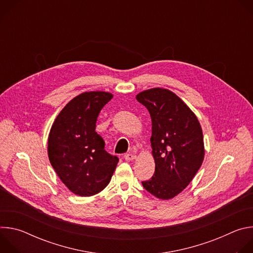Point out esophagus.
Instances as JSON below:
<instances>
[{"instance_id": "34e87169", "label": "esophagus", "mask_w": 253, "mask_h": 253, "mask_svg": "<svg viewBox=\"0 0 253 253\" xmlns=\"http://www.w3.org/2000/svg\"><path fill=\"white\" fill-rule=\"evenodd\" d=\"M136 158V155L134 153H128V154H125L124 155V159L127 160V161H130V160H134Z\"/></svg>"}]
</instances>
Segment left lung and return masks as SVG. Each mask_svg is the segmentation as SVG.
Returning <instances> with one entry per match:
<instances>
[{
  "mask_svg": "<svg viewBox=\"0 0 253 253\" xmlns=\"http://www.w3.org/2000/svg\"><path fill=\"white\" fill-rule=\"evenodd\" d=\"M136 99L150 113L155 161L154 175L142 185L157 198L171 199L188 186L203 162L200 123L190 108L167 89L143 91Z\"/></svg>",
  "mask_w": 253,
  "mask_h": 253,
  "instance_id": "1",
  "label": "left lung"
}]
</instances>
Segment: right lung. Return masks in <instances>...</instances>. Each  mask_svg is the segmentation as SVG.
I'll return each instance as SVG.
<instances>
[{"instance_id":"1","label":"right lung","mask_w":253,"mask_h":253,"mask_svg":"<svg viewBox=\"0 0 253 253\" xmlns=\"http://www.w3.org/2000/svg\"><path fill=\"white\" fill-rule=\"evenodd\" d=\"M113 98L108 92H85L72 99L57 116L48 138L50 163L70 191L92 196L102 191L119 161L105 150L96 122Z\"/></svg>"}]
</instances>
